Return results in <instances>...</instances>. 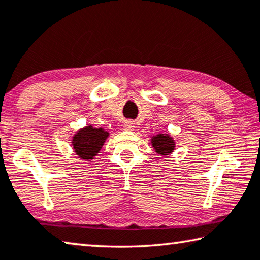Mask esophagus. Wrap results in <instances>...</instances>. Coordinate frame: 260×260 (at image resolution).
<instances>
[{
  "label": "esophagus",
  "instance_id": "34e87169",
  "mask_svg": "<svg viewBox=\"0 0 260 260\" xmlns=\"http://www.w3.org/2000/svg\"><path fill=\"white\" fill-rule=\"evenodd\" d=\"M123 127H125V128L126 129H133V123H132V122H126L125 123V125H123Z\"/></svg>",
  "mask_w": 260,
  "mask_h": 260
}]
</instances>
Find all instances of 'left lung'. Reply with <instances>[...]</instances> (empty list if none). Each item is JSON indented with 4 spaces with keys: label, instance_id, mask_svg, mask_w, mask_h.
Returning <instances> with one entry per match:
<instances>
[{
    "label": "left lung",
    "instance_id": "1",
    "mask_svg": "<svg viewBox=\"0 0 260 260\" xmlns=\"http://www.w3.org/2000/svg\"><path fill=\"white\" fill-rule=\"evenodd\" d=\"M151 145L160 155H168L174 150L175 142L169 135L158 134L151 139Z\"/></svg>",
    "mask_w": 260,
    "mask_h": 260
}]
</instances>
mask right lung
<instances>
[{
	"label": "right lung",
	"instance_id": "1",
	"mask_svg": "<svg viewBox=\"0 0 260 260\" xmlns=\"http://www.w3.org/2000/svg\"><path fill=\"white\" fill-rule=\"evenodd\" d=\"M109 137L108 132L102 128H93L88 126L77 132L73 139V146L76 154L84 159H92L94 155L101 150L103 143Z\"/></svg>",
	"mask_w": 260,
	"mask_h": 260
}]
</instances>
